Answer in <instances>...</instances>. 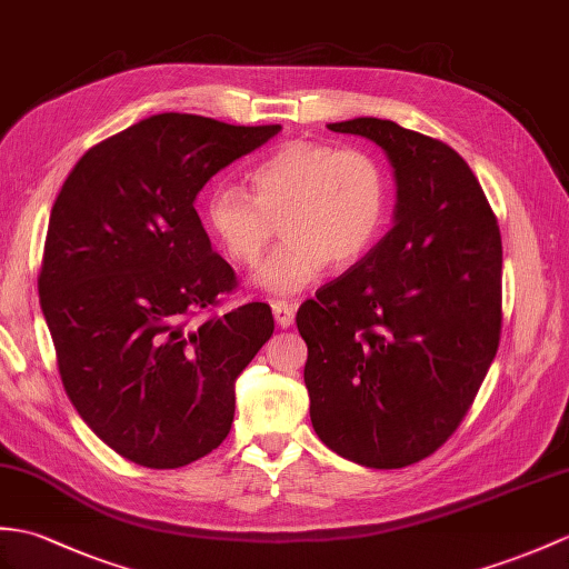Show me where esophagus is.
<instances>
[{
    "instance_id": "obj_1",
    "label": "esophagus",
    "mask_w": 569,
    "mask_h": 569,
    "mask_svg": "<svg viewBox=\"0 0 569 569\" xmlns=\"http://www.w3.org/2000/svg\"><path fill=\"white\" fill-rule=\"evenodd\" d=\"M271 310H273V320L279 327H290L296 322V302H288V300H273L271 302Z\"/></svg>"
}]
</instances>
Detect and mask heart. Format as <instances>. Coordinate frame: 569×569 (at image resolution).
<instances>
[{
  "label": "heart",
  "mask_w": 569,
  "mask_h": 569,
  "mask_svg": "<svg viewBox=\"0 0 569 569\" xmlns=\"http://www.w3.org/2000/svg\"><path fill=\"white\" fill-rule=\"evenodd\" d=\"M390 179L368 150L293 140L252 171V196L218 187L206 201L210 234L232 261L254 267L283 220L286 244L261 263L252 283L293 296L327 263L349 267L378 240L388 220Z\"/></svg>",
  "instance_id": "heart-1"
}]
</instances>
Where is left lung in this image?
<instances>
[{"label":"left lung","mask_w":569,"mask_h":569,"mask_svg":"<svg viewBox=\"0 0 569 569\" xmlns=\"http://www.w3.org/2000/svg\"><path fill=\"white\" fill-rule=\"evenodd\" d=\"M327 128L388 154L398 201L388 234L298 310L312 429L353 463L405 468L456 431L495 359L501 237L441 140L373 116Z\"/></svg>","instance_id":"1"}]
</instances>
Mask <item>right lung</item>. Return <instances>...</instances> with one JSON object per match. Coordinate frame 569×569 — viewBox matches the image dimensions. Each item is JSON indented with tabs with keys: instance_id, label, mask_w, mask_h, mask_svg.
Wrapping results in <instances>:
<instances>
[{
	"instance_id": "add662e5",
	"label": "right lung",
	"mask_w": 569,
	"mask_h": 569,
	"mask_svg": "<svg viewBox=\"0 0 569 569\" xmlns=\"http://www.w3.org/2000/svg\"><path fill=\"white\" fill-rule=\"evenodd\" d=\"M279 130L157 113L91 148L52 203L38 296L62 386L138 466L181 468L218 448L234 382L273 335L267 302L189 320L234 288L196 196Z\"/></svg>"
}]
</instances>
